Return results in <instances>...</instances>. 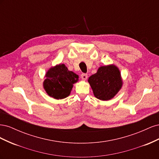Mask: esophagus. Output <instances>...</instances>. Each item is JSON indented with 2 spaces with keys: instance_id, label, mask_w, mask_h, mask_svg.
<instances>
[{
  "instance_id": "34e87169",
  "label": "esophagus",
  "mask_w": 159,
  "mask_h": 159,
  "mask_svg": "<svg viewBox=\"0 0 159 159\" xmlns=\"http://www.w3.org/2000/svg\"><path fill=\"white\" fill-rule=\"evenodd\" d=\"M81 78L83 80H86L88 78V75L85 74H82L81 75Z\"/></svg>"
}]
</instances>
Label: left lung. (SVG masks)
Masks as SVG:
<instances>
[{
  "label": "left lung",
  "instance_id": "1",
  "mask_svg": "<svg viewBox=\"0 0 159 159\" xmlns=\"http://www.w3.org/2000/svg\"><path fill=\"white\" fill-rule=\"evenodd\" d=\"M88 82L95 97L103 101L112 99L123 85L120 71L113 64L99 67L97 73L89 77Z\"/></svg>",
  "mask_w": 159,
  "mask_h": 159
}]
</instances>
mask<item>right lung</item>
<instances>
[{
  "mask_svg": "<svg viewBox=\"0 0 159 159\" xmlns=\"http://www.w3.org/2000/svg\"><path fill=\"white\" fill-rule=\"evenodd\" d=\"M44 88L50 97L61 99L70 95L73 84L78 81L79 76L69 71L64 64L52 67L46 72Z\"/></svg>",
  "mask_w": 159,
  "mask_h": 159,
  "instance_id": "add662e5",
  "label": "right lung"
}]
</instances>
